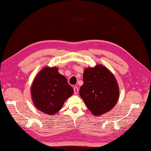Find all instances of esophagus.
Segmentation results:
<instances>
[{
  "label": "esophagus",
  "mask_w": 151,
  "mask_h": 151,
  "mask_svg": "<svg viewBox=\"0 0 151 151\" xmlns=\"http://www.w3.org/2000/svg\"><path fill=\"white\" fill-rule=\"evenodd\" d=\"M78 91H79V89H78V87H74V93L75 94H77L78 93Z\"/></svg>",
  "instance_id": "esophagus-1"
}]
</instances>
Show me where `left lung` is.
<instances>
[{"label":"left lung","mask_w":151,"mask_h":151,"mask_svg":"<svg viewBox=\"0 0 151 151\" xmlns=\"http://www.w3.org/2000/svg\"><path fill=\"white\" fill-rule=\"evenodd\" d=\"M83 84L80 95L94 116L102 115L111 111L120 96L115 76L105 66L98 64L84 69Z\"/></svg>","instance_id":"8db88e82"}]
</instances>
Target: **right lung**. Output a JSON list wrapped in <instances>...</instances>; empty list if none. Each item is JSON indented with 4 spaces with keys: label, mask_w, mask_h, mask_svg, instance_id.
Here are the masks:
<instances>
[{
    "label": "right lung",
    "mask_w": 151,
    "mask_h": 151,
    "mask_svg": "<svg viewBox=\"0 0 151 151\" xmlns=\"http://www.w3.org/2000/svg\"><path fill=\"white\" fill-rule=\"evenodd\" d=\"M73 87L57 67L45 66L33 80L31 96L38 110L54 116L61 109L65 101L73 95Z\"/></svg>",
    "instance_id": "add662e5"
}]
</instances>
